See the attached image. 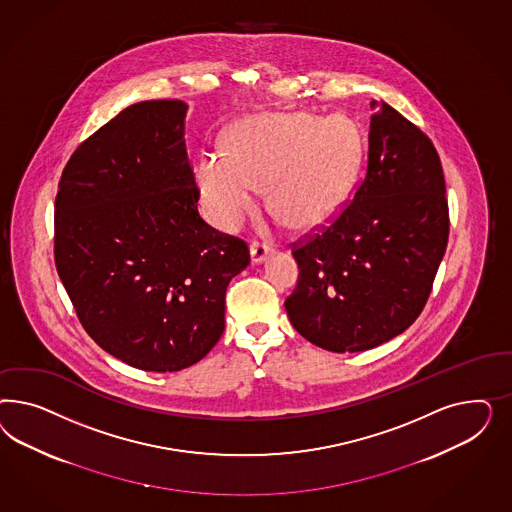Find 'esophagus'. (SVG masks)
<instances>
[{
	"label": "esophagus",
	"mask_w": 512,
	"mask_h": 512,
	"mask_svg": "<svg viewBox=\"0 0 512 512\" xmlns=\"http://www.w3.org/2000/svg\"><path fill=\"white\" fill-rule=\"evenodd\" d=\"M249 251H251V261L257 264L263 263L264 259L272 253V248L266 242H253Z\"/></svg>",
	"instance_id": "34e87169"
}]
</instances>
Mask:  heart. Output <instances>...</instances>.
I'll return each instance as SVG.
<instances>
[{
	"mask_svg": "<svg viewBox=\"0 0 512 512\" xmlns=\"http://www.w3.org/2000/svg\"><path fill=\"white\" fill-rule=\"evenodd\" d=\"M360 144L353 124L310 112L257 116L234 125L227 155L202 152L195 165L202 208L217 229L233 233L268 202L298 229L336 216L357 180Z\"/></svg>",
	"mask_w": 512,
	"mask_h": 512,
	"instance_id": "b5f03b06",
	"label": "heart"
}]
</instances>
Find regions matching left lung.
<instances>
[{
  "label": "left lung",
  "mask_w": 512,
  "mask_h": 512,
  "mask_svg": "<svg viewBox=\"0 0 512 512\" xmlns=\"http://www.w3.org/2000/svg\"><path fill=\"white\" fill-rule=\"evenodd\" d=\"M366 174L355 197L293 246L300 268L285 310L332 353L377 347L413 325L449 242L445 176L432 140L372 101Z\"/></svg>",
  "instance_id": "8db88e82"
}]
</instances>
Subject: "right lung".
<instances>
[{"label": "right lung", "mask_w": 512, "mask_h": 512, "mask_svg": "<svg viewBox=\"0 0 512 512\" xmlns=\"http://www.w3.org/2000/svg\"><path fill=\"white\" fill-rule=\"evenodd\" d=\"M186 103L142 101L78 144L54 210V261L101 349L146 372L197 364L225 328L248 244L201 216Z\"/></svg>", "instance_id": "right-lung-1"}]
</instances>
